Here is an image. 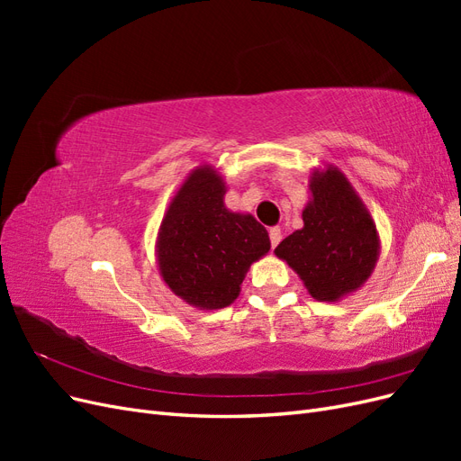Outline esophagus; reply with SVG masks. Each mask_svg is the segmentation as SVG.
<instances>
[{
  "instance_id": "1",
  "label": "esophagus",
  "mask_w": 461,
  "mask_h": 461,
  "mask_svg": "<svg viewBox=\"0 0 461 461\" xmlns=\"http://www.w3.org/2000/svg\"><path fill=\"white\" fill-rule=\"evenodd\" d=\"M269 239H271V246H273V248H275L278 242H281V239H283L281 227H271V229H269Z\"/></svg>"
}]
</instances>
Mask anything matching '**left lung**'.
Here are the masks:
<instances>
[{
	"mask_svg": "<svg viewBox=\"0 0 461 461\" xmlns=\"http://www.w3.org/2000/svg\"><path fill=\"white\" fill-rule=\"evenodd\" d=\"M303 227L275 248L317 302H339L367 283L381 254L375 221L350 180L334 165L315 167Z\"/></svg>",
	"mask_w": 461,
	"mask_h": 461,
	"instance_id": "8db88e82",
	"label": "left lung"
}]
</instances>
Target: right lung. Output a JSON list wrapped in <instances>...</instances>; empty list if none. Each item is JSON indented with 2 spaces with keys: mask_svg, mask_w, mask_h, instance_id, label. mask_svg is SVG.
Returning a JSON list of instances; mask_svg holds the SVG:
<instances>
[{
  "mask_svg": "<svg viewBox=\"0 0 461 461\" xmlns=\"http://www.w3.org/2000/svg\"><path fill=\"white\" fill-rule=\"evenodd\" d=\"M227 183L200 165L165 209L156 240L158 269L175 296L198 310H221L240 294L249 265L271 249L269 234L225 205Z\"/></svg>",
  "mask_w": 461,
  "mask_h": 461,
  "instance_id": "obj_1",
  "label": "right lung"
}]
</instances>
